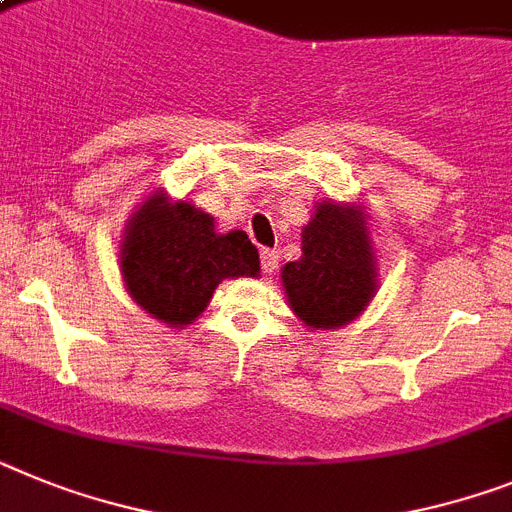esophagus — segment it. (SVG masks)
<instances>
[{"instance_id":"34e87169","label":"esophagus","mask_w":512,"mask_h":512,"mask_svg":"<svg viewBox=\"0 0 512 512\" xmlns=\"http://www.w3.org/2000/svg\"><path fill=\"white\" fill-rule=\"evenodd\" d=\"M277 264H279V253L264 248V251H261V269H264V274L277 272Z\"/></svg>"}]
</instances>
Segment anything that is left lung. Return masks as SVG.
I'll return each mask as SVG.
<instances>
[{
    "label": "left lung",
    "mask_w": 512,
    "mask_h": 512,
    "mask_svg": "<svg viewBox=\"0 0 512 512\" xmlns=\"http://www.w3.org/2000/svg\"><path fill=\"white\" fill-rule=\"evenodd\" d=\"M368 214L357 204L318 202L303 227V256L282 266V287L310 329H339L373 300L378 269Z\"/></svg>",
    "instance_id": "1"
}]
</instances>
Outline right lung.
Segmentation results:
<instances>
[{"label": "right lung", "mask_w": 512, "mask_h": 512, "mask_svg": "<svg viewBox=\"0 0 512 512\" xmlns=\"http://www.w3.org/2000/svg\"><path fill=\"white\" fill-rule=\"evenodd\" d=\"M121 277L137 305L168 326H186L222 279L259 277V251L243 230L217 233L214 217L163 191L131 214L121 240Z\"/></svg>", "instance_id": "1"}]
</instances>
